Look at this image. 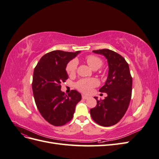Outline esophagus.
<instances>
[{"mask_svg":"<svg viewBox=\"0 0 159 159\" xmlns=\"http://www.w3.org/2000/svg\"><path fill=\"white\" fill-rule=\"evenodd\" d=\"M88 98H89L88 96L85 95H82V99H88Z\"/></svg>","mask_w":159,"mask_h":159,"instance_id":"1","label":"esophagus"}]
</instances>
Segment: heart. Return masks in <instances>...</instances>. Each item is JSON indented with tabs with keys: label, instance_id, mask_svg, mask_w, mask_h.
I'll use <instances>...</instances> for the list:
<instances>
[{
	"label": "heart",
	"instance_id": "b5f03b06",
	"mask_svg": "<svg viewBox=\"0 0 159 159\" xmlns=\"http://www.w3.org/2000/svg\"><path fill=\"white\" fill-rule=\"evenodd\" d=\"M85 60L88 65L93 70H98L102 66L103 61L100 57L94 56L89 55L85 57ZM78 61L77 60H72L66 66V71L69 75H73L75 74L77 67H78ZM98 85V81L93 78L89 79H81L75 84L76 88L84 93H89L93 88Z\"/></svg>",
	"mask_w": 159,
	"mask_h": 159
}]
</instances>
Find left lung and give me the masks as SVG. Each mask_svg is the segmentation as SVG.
Listing matches in <instances>:
<instances>
[{
	"instance_id": "obj_1",
	"label": "left lung",
	"mask_w": 159,
	"mask_h": 159,
	"mask_svg": "<svg viewBox=\"0 0 159 159\" xmlns=\"http://www.w3.org/2000/svg\"><path fill=\"white\" fill-rule=\"evenodd\" d=\"M103 55L107 60L109 73L105 85L99 91L107 97L98 100L94 108L90 109L93 121L101 126L110 127L117 123L124 116L131 98L133 80L129 64L124 57L109 49L93 50Z\"/></svg>"
}]
</instances>
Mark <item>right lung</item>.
Segmentation results:
<instances>
[{"label": "right lung", "mask_w": 159, "mask_h": 159, "mask_svg": "<svg viewBox=\"0 0 159 159\" xmlns=\"http://www.w3.org/2000/svg\"><path fill=\"white\" fill-rule=\"evenodd\" d=\"M80 51L54 50L43 56L34 70L32 91L37 108L46 121L62 126L73 118L81 95L74 89L66 95L61 84L68 78L66 68Z\"/></svg>", "instance_id": "1"}]
</instances>
